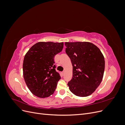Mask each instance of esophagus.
I'll use <instances>...</instances> for the list:
<instances>
[{
  "label": "esophagus",
  "mask_w": 125,
  "mask_h": 125,
  "mask_svg": "<svg viewBox=\"0 0 125 125\" xmlns=\"http://www.w3.org/2000/svg\"><path fill=\"white\" fill-rule=\"evenodd\" d=\"M65 71H63L62 72V75H64V74H65Z\"/></svg>",
  "instance_id": "esophagus-1"
}]
</instances>
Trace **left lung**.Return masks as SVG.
Returning a JSON list of instances; mask_svg holds the SVG:
<instances>
[{
  "mask_svg": "<svg viewBox=\"0 0 125 125\" xmlns=\"http://www.w3.org/2000/svg\"><path fill=\"white\" fill-rule=\"evenodd\" d=\"M66 52L73 67V77L68 83L74 95L86 97L92 94L103 79L104 57L100 49L90 42H66Z\"/></svg>",
  "mask_w": 125,
  "mask_h": 125,
  "instance_id": "1",
  "label": "left lung"
}]
</instances>
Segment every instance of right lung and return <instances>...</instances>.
<instances>
[{"label": "right lung", "mask_w": 125, "mask_h": 125, "mask_svg": "<svg viewBox=\"0 0 125 125\" xmlns=\"http://www.w3.org/2000/svg\"><path fill=\"white\" fill-rule=\"evenodd\" d=\"M63 43L38 42L25 54L23 73L26 84L34 95L50 96L56 90L60 75L55 68L54 57L62 50Z\"/></svg>", "instance_id": "right-lung-1"}]
</instances>
